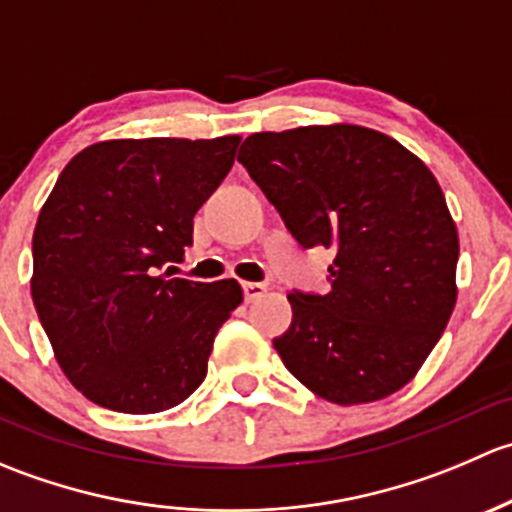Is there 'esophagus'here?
Instances as JSON below:
<instances>
[{
	"label": "esophagus",
	"instance_id": "esophagus-1",
	"mask_svg": "<svg viewBox=\"0 0 512 512\" xmlns=\"http://www.w3.org/2000/svg\"><path fill=\"white\" fill-rule=\"evenodd\" d=\"M242 292H245L247 302H255V299L265 297L267 285H262V282H245V285H242Z\"/></svg>",
	"mask_w": 512,
	"mask_h": 512
}]
</instances>
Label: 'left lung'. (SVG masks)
<instances>
[{
  "instance_id": "obj_1",
  "label": "left lung",
  "mask_w": 512,
  "mask_h": 512,
  "mask_svg": "<svg viewBox=\"0 0 512 512\" xmlns=\"http://www.w3.org/2000/svg\"><path fill=\"white\" fill-rule=\"evenodd\" d=\"M302 247L334 250L327 294H289V374L337 406L404 389L456 307L458 230L428 165L354 123L252 133L237 156Z\"/></svg>"
}]
</instances>
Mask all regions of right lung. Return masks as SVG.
<instances>
[{"instance_id": "right-lung-1", "label": "right lung", "mask_w": 512, "mask_h": 512, "mask_svg": "<svg viewBox=\"0 0 512 512\" xmlns=\"http://www.w3.org/2000/svg\"><path fill=\"white\" fill-rule=\"evenodd\" d=\"M240 136L113 138L69 160L34 227L32 299L66 379L121 414L183 404L208 374L237 280L160 272L193 245V215Z\"/></svg>"}]
</instances>
